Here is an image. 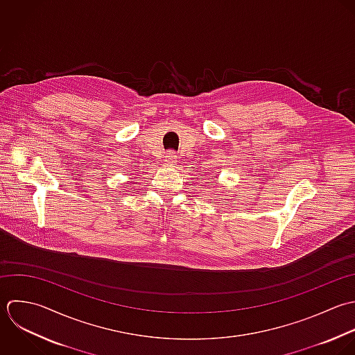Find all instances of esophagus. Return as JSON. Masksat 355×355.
Segmentation results:
<instances>
[{"mask_svg": "<svg viewBox=\"0 0 355 355\" xmlns=\"http://www.w3.org/2000/svg\"><path fill=\"white\" fill-rule=\"evenodd\" d=\"M177 162H178V157H177V155L174 152H168L164 156V166H167V167H175Z\"/></svg>", "mask_w": 355, "mask_h": 355, "instance_id": "1", "label": "esophagus"}]
</instances>
